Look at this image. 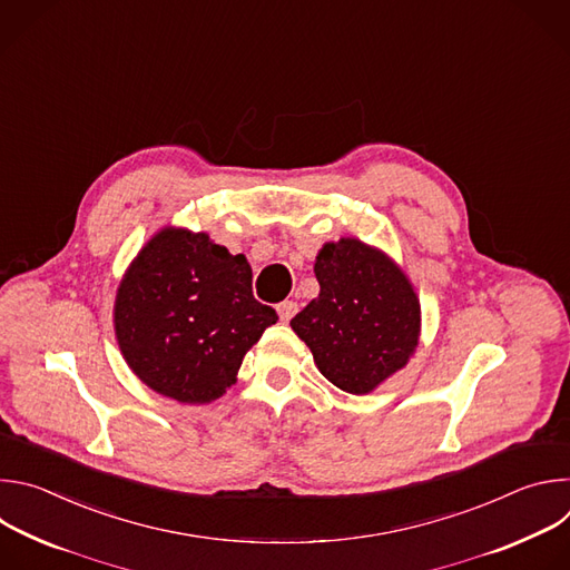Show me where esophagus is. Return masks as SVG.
I'll list each match as a JSON object with an SVG mask.
<instances>
[{
    "label": "esophagus",
    "instance_id": "1",
    "mask_svg": "<svg viewBox=\"0 0 570 570\" xmlns=\"http://www.w3.org/2000/svg\"><path fill=\"white\" fill-rule=\"evenodd\" d=\"M277 313H279V317L284 320V322H288L295 313H297V302H293V299H286V302H282V304H277Z\"/></svg>",
    "mask_w": 570,
    "mask_h": 570
}]
</instances>
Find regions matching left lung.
<instances>
[{
    "mask_svg": "<svg viewBox=\"0 0 570 570\" xmlns=\"http://www.w3.org/2000/svg\"><path fill=\"white\" fill-rule=\"evenodd\" d=\"M320 295L293 320L324 379L367 394L399 372L420 341V299L401 268L358 238L324 243L315 257Z\"/></svg>",
    "mask_w": 570,
    "mask_h": 570,
    "instance_id": "1",
    "label": "left lung"
}]
</instances>
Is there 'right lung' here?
Here are the masks:
<instances>
[{"mask_svg": "<svg viewBox=\"0 0 570 570\" xmlns=\"http://www.w3.org/2000/svg\"><path fill=\"white\" fill-rule=\"evenodd\" d=\"M275 322V308L253 295L248 259L183 227H165L146 243L115 302L128 367L180 403L218 399Z\"/></svg>", "mask_w": 570, "mask_h": 570, "instance_id": "add662e5", "label": "right lung"}]
</instances>
